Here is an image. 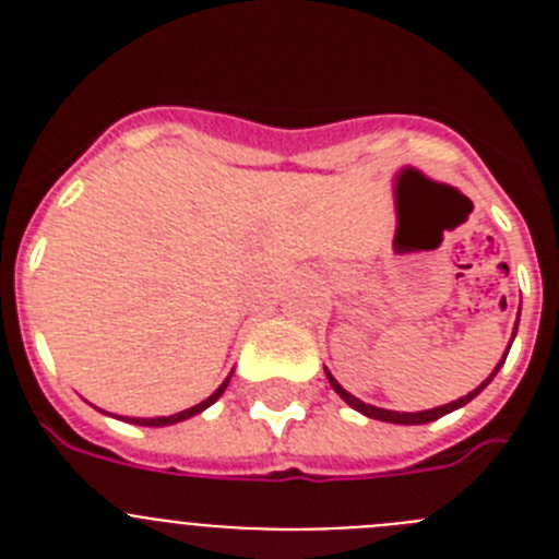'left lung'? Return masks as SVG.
<instances>
[{"instance_id":"1","label":"left lung","mask_w":559,"mask_h":559,"mask_svg":"<svg viewBox=\"0 0 559 559\" xmlns=\"http://www.w3.org/2000/svg\"><path fill=\"white\" fill-rule=\"evenodd\" d=\"M515 333H518V324H515ZM512 338H515V335H512ZM510 347H512V341H510ZM507 353H510V349H507ZM507 353H503L501 364H498V367L492 369V374H490V378L484 380V383H481V386H478V389H473L471 394H464V397L453 400V403H445V406H439V408H428V412H417V414H406V412L400 414V412H389V408L369 406V403H364V400H358V397H355V394H349L347 389L341 386L338 380H335L333 374H330V369H324V372H328L330 386L335 389V394H338V397L344 400V403H347V406H353L355 412L367 414V417H372V419H383V423H394V426H426V423H433V419L445 417V414H451V412H456V408L467 406V403H471V400L476 397V394L481 392V389L487 386V383H490L492 378H496V374H498V369H501V367H503V360H507Z\"/></svg>"}]
</instances>
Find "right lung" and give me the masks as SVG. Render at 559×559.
<instances>
[{"label":"right lung","mask_w":559,"mask_h":559,"mask_svg":"<svg viewBox=\"0 0 559 559\" xmlns=\"http://www.w3.org/2000/svg\"><path fill=\"white\" fill-rule=\"evenodd\" d=\"M229 378H231V374H229ZM229 378H226L224 383H221V386L215 389V392L210 394V397H206V400H201L199 406L185 408V412H179V414H170V417H147V419H142V417H131V419H128V423H133V426H153V428H159V426H173V423H181V419H190V417H195V414H201V412H204V408H210L212 403H215V400H218L221 394L226 392V386H229Z\"/></svg>","instance_id":"add662e5"}]
</instances>
